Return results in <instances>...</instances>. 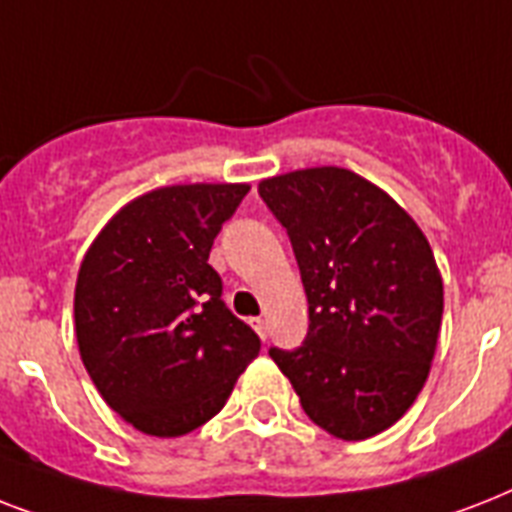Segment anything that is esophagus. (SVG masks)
<instances>
[{
  "mask_svg": "<svg viewBox=\"0 0 512 512\" xmlns=\"http://www.w3.org/2000/svg\"><path fill=\"white\" fill-rule=\"evenodd\" d=\"M249 324H252V327H255L257 335L263 337V340H268V324H265L263 316H257V319H252V321H249Z\"/></svg>",
  "mask_w": 512,
  "mask_h": 512,
  "instance_id": "esophagus-1",
  "label": "esophagus"
}]
</instances>
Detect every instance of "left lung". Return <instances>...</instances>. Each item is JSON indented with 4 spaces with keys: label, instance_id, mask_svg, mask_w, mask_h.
<instances>
[{
    "label": "left lung",
    "instance_id": "obj_1",
    "mask_svg": "<svg viewBox=\"0 0 512 512\" xmlns=\"http://www.w3.org/2000/svg\"><path fill=\"white\" fill-rule=\"evenodd\" d=\"M260 199L287 228L311 321L300 348L268 353L319 428L377 436L428 380L444 313L433 249L388 193L340 167L263 180Z\"/></svg>",
    "mask_w": 512,
    "mask_h": 512
}]
</instances>
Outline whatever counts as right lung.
I'll use <instances>...</instances> for the list:
<instances>
[{
  "label": "right lung",
  "instance_id": "1",
  "mask_svg": "<svg viewBox=\"0 0 512 512\" xmlns=\"http://www.w3.org/2000/svg\"><path fill=\"white\" fill-rule=\"evenodd\" d=\"M249 185H170L140 196L92 241L79 268V353L106 404L148 436L212 420L260 353L223 303L209 260Z\"/></svg>",
  "mask_w": 512,
  "mask_h": 512
}]
</instances>
